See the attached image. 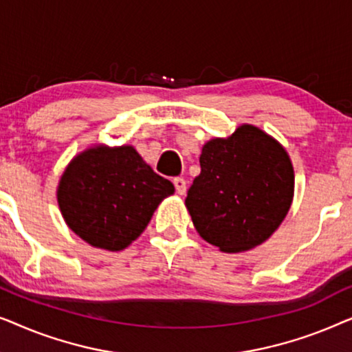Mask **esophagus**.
Wrapping results in <instances>:
<instances>
[{
    "label": "esophagus",
    "instance_id": "34e87169",
    "mask_svg": "<svg viewBox=\"0 0 352 352\" xmlns=\"http://www.w3.org/2000/svg\"><path fill=\"white\" fill-rule=\"evenodd\" d=\"M175 187H176V192L179 195H184L186 194V189H187V186H186V181L182 179V177H175Z\"/></svg>",
    "mask_w": 352,
    "mask_h": 352
}]
</instances>
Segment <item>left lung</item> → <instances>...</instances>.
I'll list each match as a JSON object with an SVG mask.
<instances>
[{
  "label": "left lung",
  "instance_id": "1",
  "mask_svg": "<svg viewBox=\"0 0 352 352\" xmlns=\"http://www.w3.org/2000/svg\"><path fill=\"white\" fill-rule=\"evenodd\" d=\"M200 175L186 208L200 237L224 253L266 242L290 210L295 171L277 139L243 123L228 138L204 144Z\"/></svg>",
  "mask_w": 352,
  "mask_h": 352
}]
</instances>
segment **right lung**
<instances>
[{
	"mask_svg": "<svg viewBox=\"0 0 352 352\" xmlns=\"http://www.w3.org/2000/svg\"><path fill=\"white\" fill-rule=\"evenodd\" d=\"M175 194L133 146L96 144L72 158L57 184L67 226L91 247L122 252L147 228L163 199Z\"/></svg>",
	"mask_w": 352,
	"mask_h": 352,
	"instance_id": "obj_1",
	"label": "right lung"
}]
</instances>
